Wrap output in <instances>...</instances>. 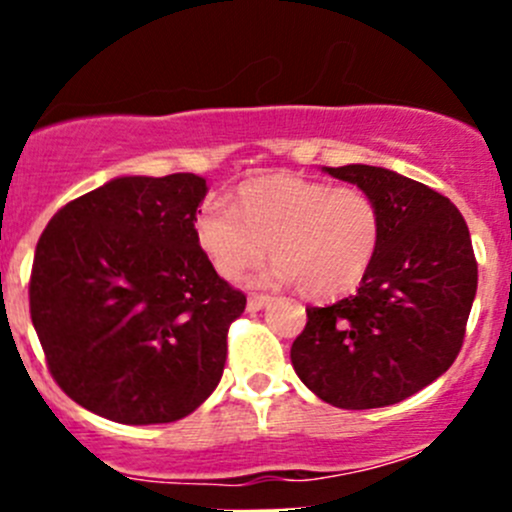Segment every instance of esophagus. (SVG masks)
I'll use <instances>...</instances> for the list:
<instances>
[{"label": "esophagus", "mask_w": 512, "mask_h": 512, "mask_svg": "<svg viewBox=\"0 0 512 512\" xmlns=\"http://www.w3.org/2000/svg\"><path fill=\"white\" fill-rule=\"evenodd\" d=\"M270 302V294H250V297H247V312H260V309L267 307Z\"/></svg>", "instance_id": "obj_1"}]
</instances>
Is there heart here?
Wrapping results in <instances>:
<instances>
[{
    "instance_id": "heart-1",
    "label": "heart",
    "mask_w": 512,
    "mask_h": 512,
    "mask_svg": "<svg viewBox=\"0 0 512 512\" xmlns=\"http://www.w3.org/2000/svg\"><path fill=\"white\" fill-rule=\"evenodd\" d=\"M195 240L225 280L275 255L270 277L297 282L309 299H337L364 282L384 235V215L366 190L277 173L247 180L235 205L205 198Z\"/></svg>"
}]
</instances>
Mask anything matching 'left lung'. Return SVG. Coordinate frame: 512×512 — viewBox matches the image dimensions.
I'll use <instances>...</instances> for the list:
<instances>
[{"label":"left lung","mask_w":512,"mask_h":512,"mask_svg":"<svg viewBox=\"0 0 512 512\" xmlns=\"http://www.w3.org/2000/svg\"><path fill=\"white\" fill-rule=\"evenodd\" d=\"M324 170L379 203L384 235L356 294L307 307L292 366L337 409L399 404L461 352L478 287L471 232L446 195L418 180L359 163Z\"/></svg>","instance_id":"8db88e82"}]
</instances>
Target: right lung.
I'll return each instance as SVG.
<instances>
[{
	"label": "right lung",
	"mask_w": 512,
	"mask_h": 512,
	"mask_svg": "<svg viewBox=\"0 0 512 512\" xmlns=\"http://www.w3.org/2000/svg\"><path fill=\"white\" fill-rule=\"evenodd\" d=\"M205 193L193 173L128 175L66 203L41 232L29 312L51 376L84 409L170 423L218 386L247 297L195 240Z\"/></svg>",
	"instance_id": "1"
}]
</instances>
